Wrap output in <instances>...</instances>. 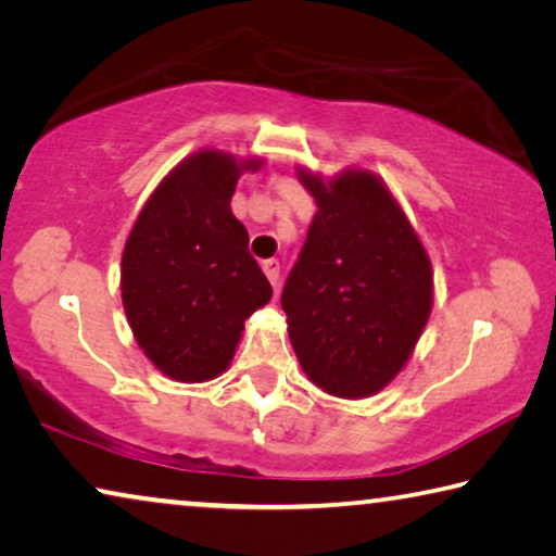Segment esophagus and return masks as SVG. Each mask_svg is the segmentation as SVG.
Masks as SVG:
<instances>
[{"mask_svg": "<svg viewBox=\"0 0 556 556\" xmlns=\"http://www.w3.org/2000/svg\"><path fill=\"white\" fill-rule=\"evenodd\" d=\"M262 269H264V275H267V279L271 281V287H279V262L277 260H267L262 264Z\"/></svg>", "mask_w": 556, "mask_h": 556, "instance_id": "1", "label": "esophagus"}]
</instances>
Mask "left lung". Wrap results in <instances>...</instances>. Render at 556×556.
Segmentation results:
<instances>
[{
    "label": "left lung",
    "instance_id": "obj_1",
    "mask_svg": "<svg viewBox=\"0 0 556 556\" xmlns=\"http://www.w3.org/2000/svg\"><path fill=\"white\" fill-rule=\"evenodd\" d=\"M316 202L309 235L281 292L299 366L324 393L368 399L403 371L433 309V267L381 178L299 167Z\"/></svg>",
    "mask_w": 556,
    "mask_h": 556
}]
</instances>
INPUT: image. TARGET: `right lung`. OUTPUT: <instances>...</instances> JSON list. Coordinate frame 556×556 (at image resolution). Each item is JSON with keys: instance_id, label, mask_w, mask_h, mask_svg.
<instances>
[{"instance_id": "right-lung-1", "label": "right lung", "mask_w": 556, "mask_h": 556, "mask_svg": "<svg viewBox=\"0 0 556 556\" xmlns=\"http://www.w3.org/2000/svg\"><path fill=\"white\" fill-rule=\"evenodd\" d=\"M264 157L202 148L173 167L146 200L121 260V296L130 331L167 378L213 381L230 368L244 319L271 299L232 215L242 173Z\"/></svg>"}]
</instances>
